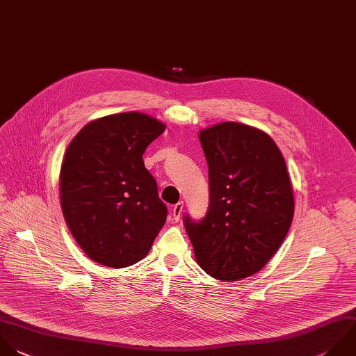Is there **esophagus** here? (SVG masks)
<instances>
[{"mask_svg": "<svg viewBox=\"0 0 356 356\" xmlns=\"http://www.w3.org/2000/svg\"><path fill=\"white\" fill-rule=\"evenodd\" d=\"M182 210H184V202H178L174 207H172V216L175 218V221H179L181 216H182Z\"/></svg>", "mask_w": 356, "mask_h": 356, "instance_id": "1", "label": "esophagus"}]
</instances>
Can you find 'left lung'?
Masks as SVG:
<instances>
[{
  "instance_id": "1",
  "label": "left lung",
  "mask_w": 356,
  "mask_h": 356,
  "mask_svg": "<svg viewBox=\"0 0 356 356\" xmlns=\"http://www.w3.org/2000/svg\"><path fill=\"white\" fill-rule=\"evenodd\" d=\"M209 167V209L184 217L197 264L231 282L261 270L282 243L293 217L285 160L260 129L221 122L199 132Z\"/></svg>"
}]
</instances>
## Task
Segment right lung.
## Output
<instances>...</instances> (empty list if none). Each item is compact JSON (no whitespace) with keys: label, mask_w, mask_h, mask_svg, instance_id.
I'll list each match as a JSON object with an SVG mask.
<instances>
[{"label":"right lung","mask_w":356,"mask_h":356,"mask_svg":"<svg viewBox=\"0 0 356 356\" xmlns=\"http://www.w3.org/2000/svg\"><path fill=\"white\" fill-rule=\"evenodd\" d=\"M165 125L122 113L85 125L70 143L60 174L64 218L78 245L107 267L142 260L167 220L143 153Z\"/></svg>","instance_id":"add662e5"}]
</instances>
